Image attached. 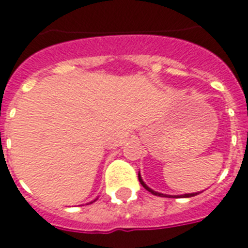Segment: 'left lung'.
<instances>
[{
	"mask_svg": "<svg viewBox=\"0 0 248 248\" xmlns=\"http://www.w3.org/2000/svg\"><path fill=\"white\" fill-rule=\"evenodd\" d=\"M138 177H139V182L141 183V186L144 187V188H145V190H147V191H149V192H151V194H154V195L164 196V198H170V195H165V194H161V192L154 191L152 188H149V187L147 186V185H145L144 182H143V179H141V177H140V173L138 174ZM198 194H199V192H195V194H185V195H181V196H182V198H191V196H195V195H198ZM181 196H174V198H181ZM171 198H173V196H171Z\"/></svg>",
	"mask_w": 248,
	"mask_h": 248,
	"instance_id": "8db88e82",
	"label": "left lung"
}]
</instances>
